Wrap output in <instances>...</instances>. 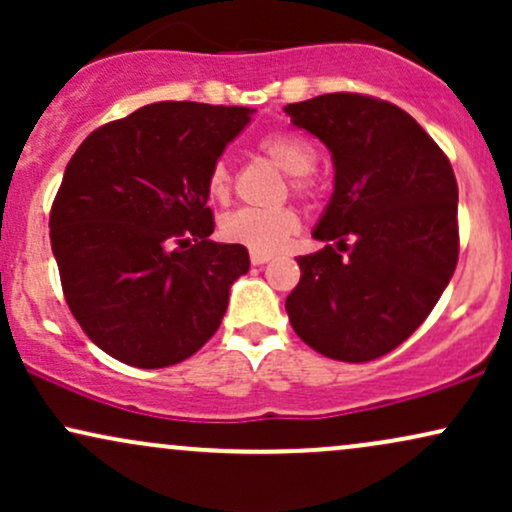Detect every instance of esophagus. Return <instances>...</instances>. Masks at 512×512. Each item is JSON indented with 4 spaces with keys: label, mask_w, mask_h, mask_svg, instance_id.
<instances>
[{
    "label": "esophagus",
    "mask_w": 512,
    "mask_h": 512,
    "mask_svg": "<svg viewBox=\"0 0 512 512\" xmlns=\"http://www.w3.org/2000/svg\"><path fill=\"white\" fill-rule=\"evenodd\" d=\"M272 260V255H264V252H252L250 255V262L255 264V267H262V264H267Z\"/></svg>",
    "instance_id": "34e87169"
}]
</instances>
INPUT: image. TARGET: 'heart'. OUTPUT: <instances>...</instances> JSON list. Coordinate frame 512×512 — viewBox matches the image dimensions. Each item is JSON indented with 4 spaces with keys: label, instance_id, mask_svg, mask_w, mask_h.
Returning a JSON list of instances; mask_svg holds the SVG:
<instances>
[{
    "label": "heart",
    "instance_id": "1",
    "mask_svg": "<svg viewBox=\"0 0 512 512\" xmlns=\"http://www.w3.org/2000/svg\"><path fill=\"white\" fill-rule=\"evenodd\" d=\"M260 151L276 168L284 170L286 175H293L291 187L298 195H315V180L310 170L315 168L317 154L308 139L296 132H269L267 137L260 139ZM207 187L209 195L221 202L231 195L233 175L226 161H216L211 166ZM298 228H301V219L291 207L238 209L223 216L221 221L223 238L252 252H264V255H272L284 248Z\"/></svg>",
    "mask_w": 512,
    "mask_h": 512
}]
</instances>
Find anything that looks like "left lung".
Listing matches in <instances>:
<instances>
[{
    "instance_id": "1",
    "label": "left lung",
    "mask_w": 512,
    "mask_h": 512,
    "mask_svg": "<svg viewBox=\"0 0 512 512\" xmlns=\"http://www.w3.org/2000/svg\"><path fill=\"white\" fill-rule=\"evenodd\" d=\"M284 113L330 149L334 192L298 257L291 327L334 361L390 354L426 320L457 264V180L448 156L397 105L325 93Z\"/></svg>"
}]
</instances>
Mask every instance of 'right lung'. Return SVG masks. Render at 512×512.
I'll return each instance as SVG.
<instances>
[{
	"label": "right lung",
	"mask_w": 512,
	"mask_h": 512,
	"mask_svg": "<svg viewBox=\"0 0 512 512\" xmlns=\"http://www.w3.org/2000/svg\"><path fill=\"white\" fill-rule=\"evenodd\" d=\"M252 113L151 103L88 134L67 163L50 214L52 255L76 322L117 361L173 366L219 330L250 255L209 240L207 178Z\"/></svg>",
	"instance_id": "add662e5"
}]
</instances>
